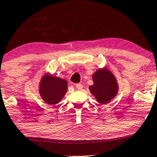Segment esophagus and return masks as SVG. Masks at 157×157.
Instances as JSON below:
<instances>
[{
    "label": "esophagus",
    "instance_id": "34e87169",
    "mask_svg": "<svg viewBox=\"0 0 157 157\" xmlns=\"http://www.w3.org/2000/svg\"><path fill=\"white\" fill-rule=\"evenodd\" d=\"M75 86H76L77 89H78V90H80V89H82V85L80 84V83L75 84Z\"/></svg>",
    "mask_w": 157,
    "mask_h": 157
}]
</instances>
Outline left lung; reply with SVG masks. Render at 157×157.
<instances>
[{"label":"left lung","instance_id":"1","mask_svg":"<svg viewBox=\"0 0 157 157\" xmlns=\"http://www.w3.org/2000/svg\"><path fill=\"white\" fill-rule=\"evenodd\" d=\"M92 79L94 84L89 86V90L99 103L107 104L117 94V80L107 68L97 69L93 74Z\"/></svg>","mask_w":157,"mask_h":157}]
</instances>
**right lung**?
I'll use <instances>...</instances> for the list:
<instances>
[{"label": "right lung", "mask_w": 157, "mask_h": 157, "mask_svg": "<svg viewBox=\"0 0 157 157\" xmlns=\"http://www.w3.org/2000/svg\"><path fill=\"white\" fill-rule=\"evenodd\" d=\"M68 82L46 73L41 78L39 84V93L41 98L48 105H55L62 100L67 92Z\"/></svg>", "instance_id": "1"}]
</instances>
